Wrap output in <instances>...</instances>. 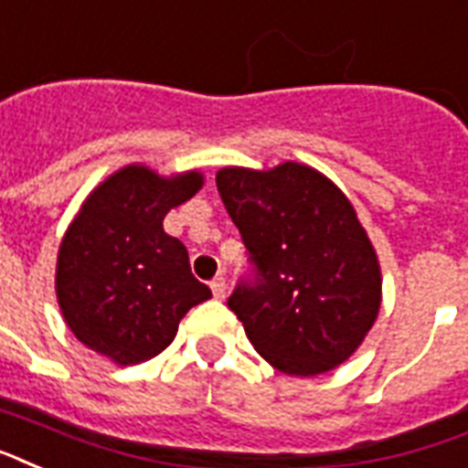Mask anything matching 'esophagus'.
I'll use <instances>...</instances> for the list:
<instances>
[{
  "mask_svg": "<svg viewBox=\"0 0 468 468\" xmlns=\"http://www.w3.org/2000/svg\"><path fill=\"white\" fill-rule=\"evenodd\" d=\"M210 290H213V297L216 299H226V292H228L226 277H223V274H216V277L210 280Z\"/></svg>",
  "mask_w": 468,
  "mask_h": 468,
  "instance_id": "esophagus-1",
  "label": "esophagus"
}]
</instances>
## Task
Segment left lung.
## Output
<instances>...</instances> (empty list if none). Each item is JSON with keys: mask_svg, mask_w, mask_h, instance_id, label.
Segmentation results:
<instances>
[{"mask_svg": "<svg viewBox=\"0 0 468 468\" xmlns=\"http://www.w3.org/2000/svg\"><path fill=\"white\" fill-rule=\"evenodd\" d=\"M240 230L250 272L228 306L250 344L287 376H319L344 363L380 309V267L356 210L304 164L216 174Z\"/></svg>", "mask_w": 468, "mask_h": 468, "instance_id": "8db88e82", "label": "left lung"}]
</instances>
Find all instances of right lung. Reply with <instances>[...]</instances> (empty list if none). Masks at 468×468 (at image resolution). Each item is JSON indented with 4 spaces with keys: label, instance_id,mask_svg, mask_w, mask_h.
Masks as SVG:
<instances>
[{
    "label": "right lung",
    "instance_id": "1",
    "mask_svg": "<svg viewBox=\"0 0 468 468\" xmlns=\"http://www.w3.org/2000/svg\"><path fill=\"white\" fill-rule=\"evenodd\" d=\"M201 184L196 171L162 178L124 166L88 196L56 267L60 312L80 344L120 366L147 361L174 341L191 306L210 299L184 242L162 226Z\"/></svg>",
    "mask_w": 468,
    "mask_h": 468
}]
</instances>
